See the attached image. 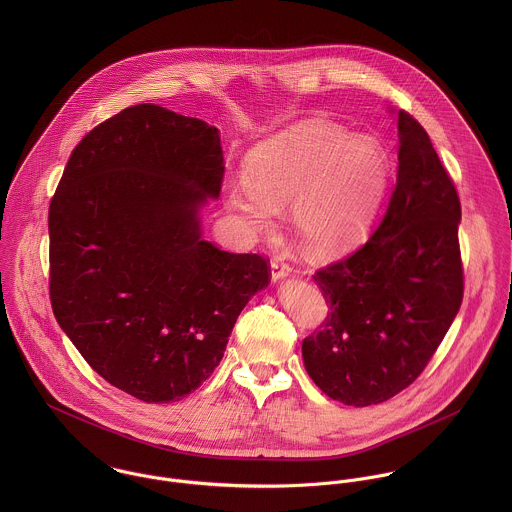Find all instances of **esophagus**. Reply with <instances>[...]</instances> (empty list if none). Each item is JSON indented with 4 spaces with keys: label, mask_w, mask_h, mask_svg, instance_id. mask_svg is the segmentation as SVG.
I'll use <instances>...</instances> for the list:
<instances>
[{
    "label": "esophagus",
    "mask_w": 512,
    "mask_h": 512,
    "mask_svg": "<svg viewBox=\"0 0 512 512\" xmlns=\"http://www.w3.org/2000/svg\"><path fill=\"white\" fill-rule=\"evenodd\" d=\"M270 268H272V280L276 282V280H282V278H286L288 274H290V266L282 260V258H272V262H270Z\"/></svg>",
    "instance_id": "34e87169"
}]
</instances>
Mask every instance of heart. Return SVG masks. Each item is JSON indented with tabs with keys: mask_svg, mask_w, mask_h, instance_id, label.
Returning a JSON list of instances; mask_svg holds the SVG:
<instances>
[{
	"mask_svg": "<svg viewBox=\"0 0 512 512\" xmlns=\"http://www.w3.org/2000/svg\"><path fill=\"white\" fill-rule=\"evenodd\" d=\"M248 179L228 187V205L250 230H266L276 205L311 254H333L365 234L388 183L390 157L372 136H349L327 122H303L256 147Z\"/></svg>",
	"mask_w": 512,
	"mask_h": 512,
	"instance_id": "obj_1",
	"label": "heart"
}]
</instances>
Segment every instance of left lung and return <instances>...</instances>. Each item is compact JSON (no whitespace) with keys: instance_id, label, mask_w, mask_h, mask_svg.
<instances>
[{"instance_id":"obj_1","label":"left lung","mask_w":512,"mask_h":512,"mask_svg":"<svg viewBox=\"0 0 512 512\" xmlns=\"http://www.w3.org/2000/svg\"><path fill=\"white\" fill-rule=\"evenodd\" d=\"M398 175L378 228L315 272L329 313L303 339L311 380L347 406L408 388L430 363L463 299L461 205L428 132L398 112Z\"/></svg>"}]
</instances>
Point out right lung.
<instances>
[{"instance_id":"obj_1","label":"right lung","mask_w":512,"mask_h":512,"mask_svg":"<svg viewBox=\"0 0 512 512\" xmlns=\"http://www.w3.org/2000/svg\"><path fill=\"white\" fill-rule=\"evenodd\" d=\"M222 175L215 126L138 104L80 140L51 199L53 313L92 370L138 400L197 390L270 282L268 258L201 238Z\"/></svg>"}]
</instances>
